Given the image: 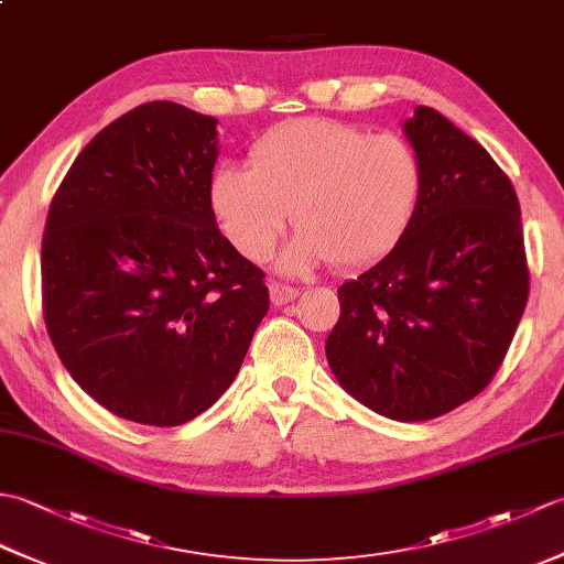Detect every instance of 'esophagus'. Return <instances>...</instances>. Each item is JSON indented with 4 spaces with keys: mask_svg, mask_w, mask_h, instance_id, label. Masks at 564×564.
Wrapping results in <instances>:
<instances>
[{
    "mask_svg": "<svg viewBox=\"0 0 564 564\" xmlns=\"http://www.w3.org/2000/svg\"><path fill=\"white\" fill-rule=\"evenodd\" d=\"M269 297H271V303L275 307H281V305L293 303L295 297H297V291L293 289V285H283L279 281H271L269 283Z\"/></svg>",
    "mask_w": 564,
    "mask_h": 564,
    "instance_id": "34e87169",
    "label": "esophagus"
}]
</instances>
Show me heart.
Returning a JSON list of instances; mask_svg holds the SVG:
<instances>
[{"mask_svg":"<svg viewBox=\"0 0 564 564\" xmlns=\"http://www.w3.org/2000/svg\"><path fill=\"white\" fill-rule=\"evenodd\" d=\"M422 162L404 138L301 118L251 148V170L220 164L208 200L239 254L261 261L291 218L301 227L281 251L283 271L332 261L364 269L398 247L422 196Z\"/></svg>","mask_w":564,"mask_h":564,"instance_id":"1","label":"heart"}]
</instances>
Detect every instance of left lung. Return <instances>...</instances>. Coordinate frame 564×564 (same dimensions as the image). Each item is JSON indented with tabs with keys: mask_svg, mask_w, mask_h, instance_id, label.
I'll return each instance as SVG.
<instances>
[{
	"mask_svg": "<svg viewBox=\"0 0 564 564\" xmlns=\"http://www.w3.org/2000/svg\"><path fill=\"white\" fill-rule=\"evenodd\" d=\"M402 130L422 196L398 247L339 289L325 351L354 400L424 422L495 378L529 301V267L517 191L480 142L429 106Z\"/></svg>",
	"mask_w": 564,
	"mask_h": 564,
	"instance_id": "left-lung-1",
	"label": "left lung"
}]
</instances>
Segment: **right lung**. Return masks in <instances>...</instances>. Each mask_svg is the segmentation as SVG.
<instances>
[{
	"label": "right lung",
	"instance_id": "1",
	"mask_svg": "<svg viewBox=\"0 0 564 564\" xmlns=\"http://www.w3.org/2000/svg\"><path fill=\"white\" fill-rule=\"evenodd\" d=\"M218 154V118L142 104L94 135L51 203L47 334L77 386L128 422L206 412L269 313L263 273L210 210Z\"/></svg>",
	"mask_w": 564,
	"mask_h": 564
}]
</instances>
